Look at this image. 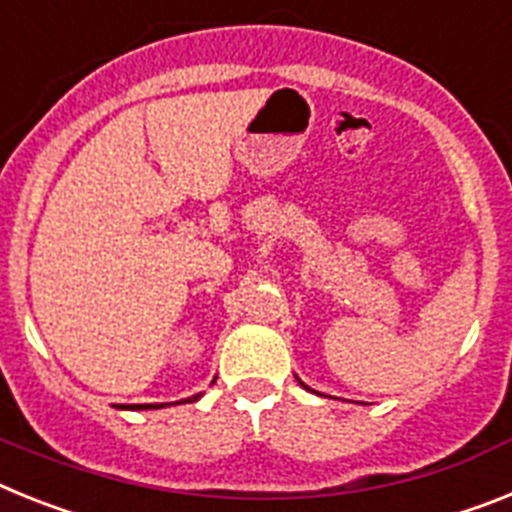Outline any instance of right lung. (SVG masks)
Instances as JSON below:
<instances>
[{"label":"right lung","mask_w":512,"mask_h":512,"mask_svg":"<svg viewBox=\"0 0 512 512\" xmlns=\"http://www.w3.org/2000/svg\"><path fill=\"white\" fill-rule=\"evenodd\" d=\"M195 399L198 397H190V399H185V402H195ZM157 410V407H164V404H131V410Z\"/></svg>","instance_id":"right-lung-1"}]
</instances>
